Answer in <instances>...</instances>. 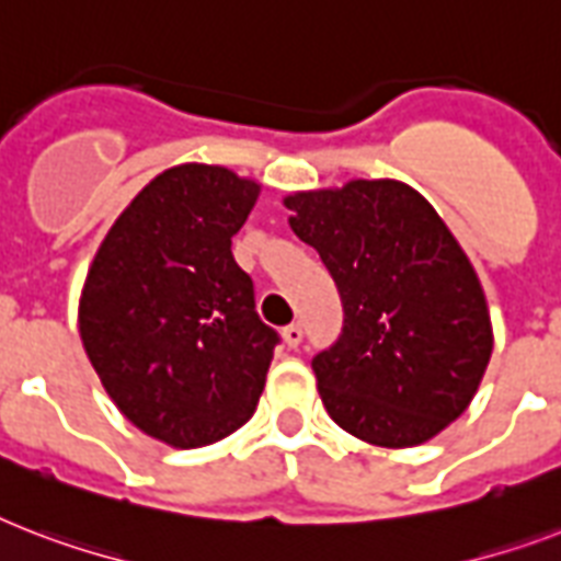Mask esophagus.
Returning <instances> with one entry per match:
<instances>
[{"label": "esophagus", "mask_w": 561, "mask_h": 561, "mask_svg": "<svg viewBox=\"0 0 561 561\" xmlns=\"http://www.w3.org/2000/svg\"><path fill=\"white\" fill-rule=\"evenodd\" d=\"M282 341H285V346L288 350H297L299 343H302V325L299 323H290L282 329Z\"/></svg>", "instance_id": "1"}]
</instances>
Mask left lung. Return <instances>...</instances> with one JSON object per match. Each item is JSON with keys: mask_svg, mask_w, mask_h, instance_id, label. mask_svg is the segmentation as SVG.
<instances>
[{"mask_svg": "<svg viewBox=\"0 0 561 561\" xmlns=\"http://www.w3.org/2000/svg\"><path fill=\"white\" fill-rule=\"evenodd\" d=\"M282 203L341 290V337L311 360L329 416L381 448L434 439L471 404L495 346L469 255L399 180H350Z\"/></svg>", "mask_w": 561, "mask_h": 561, "instance_id": "8db88e82", "label": "left lung"}]
</instances>
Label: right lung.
<instances>
[{
  "label": "right lung",
  "instance_id": "1",
  "mask_svg": "<svg viewBox=\"0 0 561 561\" xmlns=\"http://www.w3.org/2000/svg\"><path fill=\"white\" fill-rule=\"evenodd\" d=\"M262 186L183 162L116 218L92 259L78 332L122 416L171 448L236 434L255 413L279 334L232 259Z\"/></svg>",
  "mask_w": 561,
  "mask_h": 561
}]
</instances>
